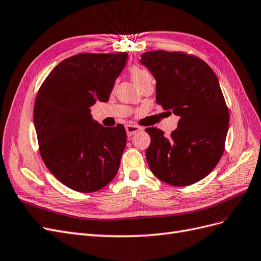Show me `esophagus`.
Wrapping results in <instances>:
<instances>
[{"label": "esophagus", "instance_id": "esophagus-1", "mask_svg": "<svg viewBox=\"0 0 261 261\" xmlns=\"http://www.w3.org/2000/svg\"><path fill=\"white\" fill-rule=\"evenodd\" d=\"M141 130H142V128L139 127V125H136V124H127V125H125V131H127L128 137H132L133 134H136L137 132H139Z\"/></svg>", "mask_w": 261, "mask_h": 261}]
</instances>
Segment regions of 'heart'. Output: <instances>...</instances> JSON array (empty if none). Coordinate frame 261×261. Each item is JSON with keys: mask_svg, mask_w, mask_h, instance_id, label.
Listing matches in <instances>:
<instances>
[{"mask_svg": "<svg viewBox=\"0 0 261 261\" xmlns=\"http://www.w3.org/2000/svg\"><path fill=\"white\" fill-rule=\"evenodd\" d=\"M130 74H131L132 80L138 87L144 81L153 79L152 73H150L147 69L143 68V67H140V66H132L130 68Z\"/></svg>", "mask_w": 261, "mask_h": 261, "instance_id": "obj_1", "label": "heart"}]
</instances>
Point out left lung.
<instances>
[{
  "instance_id": "left-lung-1",
  "label": "left lung",
  "mask_w": 261,
  "mask_h": 261,
  "mask_svg": "<svg viewBox=\"0 0 261 261\" xmlns=\"http://www.w3.org/2000/svg\"><path fill=\"white\" fill-rule=\"evenodd\" d=\"M141 63L156 79V103L179 116L169 137L145 129L149 169L170 186H191L215 169L224 150L230 115L219 81L203 60L184 52L150 51Z\"/></svg>"
}]
</instances>
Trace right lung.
I'll return each mask as SVG.
<instances>
[{"mask_svg": "<svg viewBox=\"0 0 261 261\" xmlns=\"http://www.w3.org/2000/svg\"><path fill=\"white\" fill-rule=\"evenodd\" d=\"M128 54L81 53L58 64L42 83L33 108L39 150L47 169L69 189L92 193L118 172L127 142L122 124L105 128L90 107L107 102Z\"/></svg>", "mask_w": 261, "mask_h": 261, "instance_id": "add662e5", "label": "right lung"}]
</instances>
